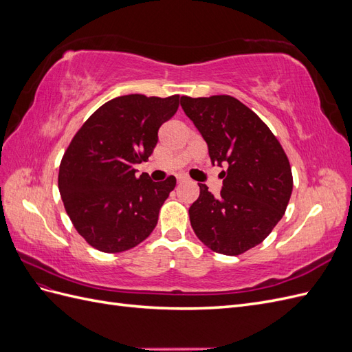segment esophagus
<instances>
[{"instance_id": "1", "label": "esophagus", "mask_w": 352, "mask_h": 352, "mask_svg": "<svg viewBox=\"0 0 352 352\" xmlns=\"http://www.w3.org/2000/svg\"><path fill=\"white\" fill-rule=\"evenodd\" d=\"M176 179H177V184H182V182H185V180H188V177L185 175H177Z\"/></svg>"}]
</instances>
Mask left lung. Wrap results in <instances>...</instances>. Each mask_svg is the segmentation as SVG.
<instances>
[{
	"label": "left lung",
	"mask_w": 352,
	"mask_h": 352,
	"mask_svg": "<svg viewBox=\"0 0 352 352\" xmlns=\"http://www.w3.org/2000/svg\"><path fill=\"white\" fill-rule=\"evenodd\" d=\"M180 105L207 142L211 163L226 167L220 195L198 184L190 226L210 250L239 255L283 217L292 194L289 160L267 124L230 95L182 97Z\"/></svg>",
	"instance_id": "left-lung-1"
}]
</instances>
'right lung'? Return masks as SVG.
<instances>
[{"label":"right lung","mask_w":352,"mask_h":352,"mask_svg":"<svg viewBox=\"0 0 352 352\" xmlns=\"http://www.w3.org/2000/svg\"><path fill=\"white\" fill-rule=\"evenodd\" d=\"M179 95L167 98L131 94L95 111L74 135L58 172V189L74 229L102 252L127 251L151 235L176 177L153 182L136 177L160 126L172 119Z\"/></svg>","instance_id":"add662e5"}]
</instances>
